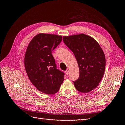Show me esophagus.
Segmentation results:
<instances>
[{
  "label": "esophagus",
  "mask_w": 125,
  "mask_h": 125,
  "mask_svg": "<svg viewBox=\"0 0 125 125\" xmlns=\"http://www.w3.org/2000/svg\"><path fill=\"white\" fill-rule=\"evenodd\" d=\"M65 73L67 75H68L69 74V70L68 69H67V70L65 71Z\"/></svg>",
  "instance_id": "obj_1"
}]
</instances>
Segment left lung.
<instances>
[{
  "mask_svg": "<svg viewBox=\"0 0 125 125\" xmlns=\"http://www.w3.org/2000/svg\"><path fill=\"white\" fill-rule=\"evenodd\" d=\"M63 42L73 52L79 69V77L73 81L78 91L88 93L99 85L103 77L106 60L97 41L84 34L63 37Z\"/></svg>",
  "mask_w": 125,
  "mask_h": 125,
  "instance_id": "obj_1",
  "label": "left lung"
}]
</instances>
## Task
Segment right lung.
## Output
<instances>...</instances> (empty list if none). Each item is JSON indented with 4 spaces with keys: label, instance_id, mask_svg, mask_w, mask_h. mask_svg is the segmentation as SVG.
<instances>
[{
    "label": "right lung",
    "instance_id": "right-lung-1",
    "mask_svg": "<svg viewBox=\"0 0 125 125\" xmlns=\"http://www.w3.org/2000/svg\"><path fill=\"white\" fill-rule=\"evenodd\" d=\"M62 41V36L40 33L33 37L26 48V73L35 88L45 94L57 92L63 81L64 73L56 68L52 54Z\"/></svg>",
    "mask_w": 125,
    "mask_h": 125
}]
</instances>
